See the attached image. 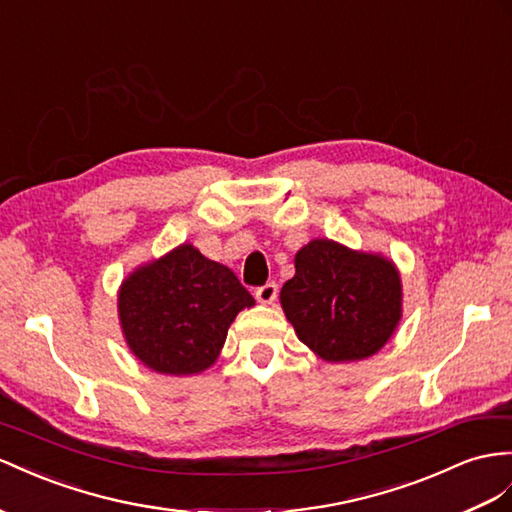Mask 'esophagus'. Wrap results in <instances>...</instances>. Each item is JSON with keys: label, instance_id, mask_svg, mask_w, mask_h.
Returning a JSON list of instances; mask_svg holds the SVG:
<instances>
[{"label": "esophagus", "instance_id": "1", "mask_svg": "<svg viewBox=\"0 0 512 512\" xmlns=\"http://www.w3.org/2000/svg\"><path fill=\"white\" fill-rule=\"evenodd\" d=\"M277 294H279L277 283H266V285H261L255 290V298L259 300L261 305H272L274 300H277Z\"/></svg>", "mask_w": 512, "mask_h": 512}]
</instances>
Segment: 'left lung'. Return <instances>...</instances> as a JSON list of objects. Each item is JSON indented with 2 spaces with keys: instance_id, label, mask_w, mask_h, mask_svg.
<instances>
[{
  "instance_id": "left-lung-1",
  "label": "left lung",
  "mask_w": 512,
  "mask_h": 512,
  "mask_svg": "<svg viewBox=\"0 0 512 512\" xmlns=\"http://www.w3.org/2000/svg\"><path fill=\"white\" fill-rule=\"evenodd\" d=\"M281 307L300 342L329 363L376 355L402 320L400 270L383 253L355 251L329 238L294 257Z\"/></svg>"
}]
</instances>
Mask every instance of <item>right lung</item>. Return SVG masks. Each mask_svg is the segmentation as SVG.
I'll return each instance as SVG.
<instances>
[{
  "instance_id": "1",
  "label": "right lung",
  "mask_w": 512,
  "mask_h": 512,
  "mask_svg": "<svg viewBox=\"0 0 512 512\" xmlns=\"http://www.w3.org/2000/svg\"><path fill=\"white\" fill-rule=\"evenodd\" d=\"M116 300L131 355L168 376L212 368L235 316L255 305L227 266L190 242L131 270Z\"/></svg>"
}]
</instances>
